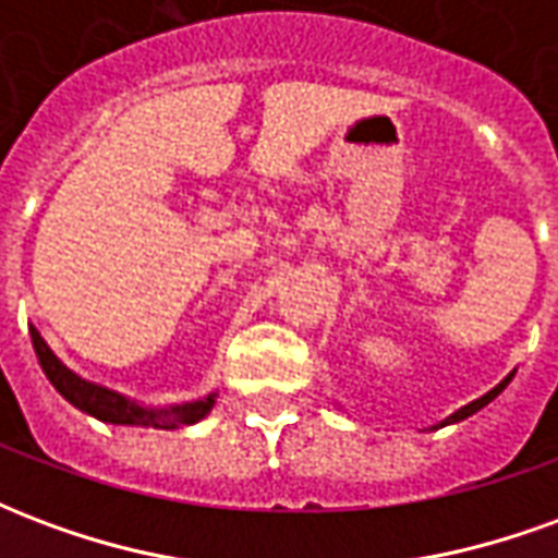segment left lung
I'll list each match as a JSON object with an SVG mask.
<instances>
[{"instance_id":"obj_1","label":"left lung","mask_w":558,"mask_h":558,"mask_svg":"<svg viewBox=\"0 0 558 558\" xmlns=\"http://www.w3.org/2000/svg\"><path fill=\"white\" fill-rule=\"evenodd\" d=\"M511 376H514V374H511ZM511 376H505L502 383H499V386L493 388V391H487V395H484V398L472 400V403H469V407H463V410H457L454 415H451V418H445L442 424H439V427H445V424H454V421H463V418H469V415H472V412H478L481 407H487V403H490L493 398H499V395H502V388L508 386V383H511Z\"/></svg>"}]
</instances>
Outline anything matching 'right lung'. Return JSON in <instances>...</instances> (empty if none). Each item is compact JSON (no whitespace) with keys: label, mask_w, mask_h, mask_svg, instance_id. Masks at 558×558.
<instances>
[{"label":"right lung","mask_w":558,"mask_h":558,"mask_svg":"<svg viewBox=\"0 0 558 558\" xmlns=\"http://www.w3.org/2000/svg\"><path fill=\"white\" fill-rule=\"evenodd\" d=\"M29 335L32 347H35V355H38V364H41V371L47 374V379L53 383L56 391H59L71 407L89 412V415H95L98 421H107V424H140V427L172 430V427L196 424L199 418H206L208 410L215 407V395H208V398L184 403V407L146 410V407H140L134 400L122 398L119 391H110V388L86 383L83 376H77L71 367H65V364L56 359L53 350L44 343V338L38 335V328L29 326Z\"/></svg>","instance_id":"1"}]
</instances>
